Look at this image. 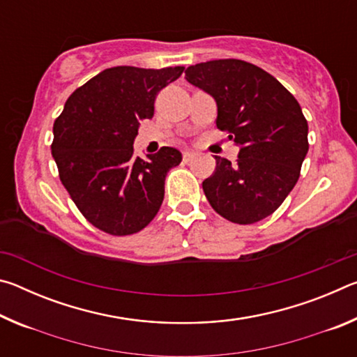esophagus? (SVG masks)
<instances>
[{
  "label": "esophagus",
  "instance_id": "34e87169",
  "mask_svg": "<svg viewBox=\"0 0 357 357\" xmlns=\"http://www.w3.org/2000/svg\"><path fill=\"white\" fill-rule=\"evenodd\" d=\"M193 157H195V153H192V151H184L183 153V160L185 162V164L187 162H190Z\"/></svg>",
  "mask_w": 357,
  "mask_h": 357
}]
</instances>
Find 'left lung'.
<instances>
[{
  "label": "left lung",
  "instance_id": "obj_1",
  "mask_svg": "<svg viewBox=\"0 0 357 357\" xmlns=\"http://www.w3.org/2000/svg\"><path fill=\"white\" fill-rule=\"evenodd\" d=\"M185 80L215 99L217 129L241 146L236 164L215 155L203 192L217 214L239 225L266 219L293 190L309 151V124L283 84L243 59L185 69Z\"/></svg>",
  "mask_w": 357,
  "mask_h": 357
}]
</instances>
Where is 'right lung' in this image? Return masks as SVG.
Here are the masks:
<instances>
[{"label":"right lung","instance_id":"right-lung-1","mask_svg":"<svg viewBox=\"0 0 357 357\" xmlns=\"http://www.w3.org/2000/svg\"><path fill=\"white\" fill-rule=\"evenodd\" d=\"M183 70V66L102 70L69 96L53 124L59 179L84 219L100 231L129 236L159 213L167 173L183 155L164 146L143 160L132 144L140 121L154 116L157 94Z\"/></svg>","mask_w":357,"mask_h":357}]
</instances>
